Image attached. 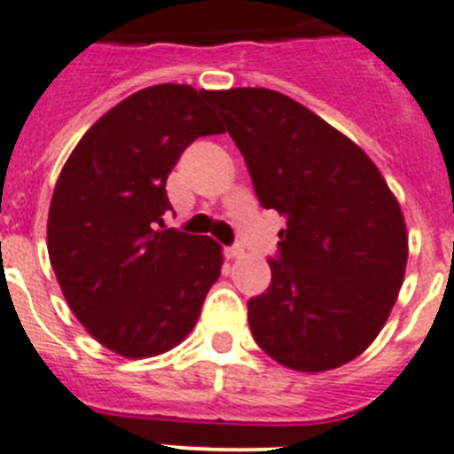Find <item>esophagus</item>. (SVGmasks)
Returning a JSON list of instances; mask_svg holds the SVG:
<instances>
[{
  "label": "esophagus",
  "instance_id": "esophagus-1",
  "mask_svg": "<svg viewBox=\"0 0 454 454\" xmlns=\"http://www.w3.org/2000/svg\"><path fill=\"white\" fill-rule=\"evenodd\" d=\"M224 256H227V259H231V262H234V259H240V256H243V247H239V246L227 247V250H224Z\"/></svg>",
  "mask_w": 454,
  "mask_h": 454
}]
</instances>
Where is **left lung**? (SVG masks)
Here are the masks:
<instances>
[{"instance_id":"8db88e82","label":"left lung","mask_w":454,"mask_h":454,"mask_svg":"<svg viewBox=\"0 0 454 454\" xmlns=\"http://www.w3.org/2000/svg\"><path fill=\"white\" fill-rule=\"evenodd\" d=\"M262 207L286 218L270 286L247 302L254 340L300 372L362 355L398 300L409 256L403 208L371 156L268 88L207 90Z\"/></svg>"}]
</instances>
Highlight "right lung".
Instances as JSON below:
<instances>
[{
	"label": "right lung",
	"instance_id": "1",
	"mask_svg": "<svg viewBox=\"0 0 454 454\" xmlns=\"http://www.w3.org/2000/svg\"><path fill=\"white\" fill-rule=\"evenodd\" d=\"M223 134L207 90L159 83L102 115L67 156L47 218V252L72 314L104 348L147 359L195 327L223 268L208 236L161 230L166 182L200 136Z\"/></svg>",
	"mask_w": 454,
	"mask_h": 454
}]
</instances>
